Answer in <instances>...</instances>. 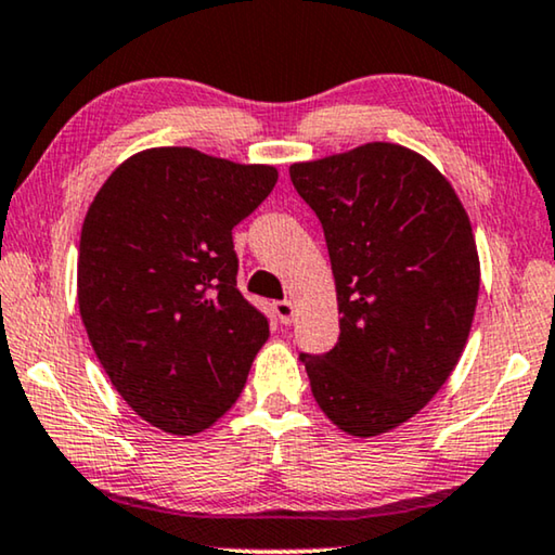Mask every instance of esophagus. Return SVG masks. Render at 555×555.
Returning <instances> with one entry per match:
<instances>
[{
	"label": "esophagus",
	"mask_w": 555,
	"mask_h": 555,
	"mask_svg": "<svg viewBox=\"0 0 555 555\" xmlns=\"http://www.w3.org/2000/svg\"><path fill=\"white\" fill-rule=\"evenodd\" d=\"M295 305L291 302V300H278L275 302V315H278V320L283 325H291L293 320H295Z\"/></svg>",
	"instance_id": "34e87169"
}]
</instances>
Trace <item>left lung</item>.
Here are the masks:
<instances>
[{"mask_svg":"<svg viewBox=\"0 0 555 555\" xmlns=\"http://www.w3.org/2000/svg\"><path fill=\"white\" fill-rule=\"evenodd\" d=\"M291 180L323 224L340 310L335 348L300 352L312 396L340 430L380 436L461 360L480 287L470 220L451 182L400 144L295 163Z\"/></svg>","mask_w":555,"mask_h":555,"instance_id":"8db88e82","label":"left lung"}]
</instances>
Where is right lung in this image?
I'll list each match as a JSON object with an SVG mask.
<instances>
[{"label": "right lung", "mask_w": 555, "mask_h": 555, "mask_svg": "<svg viewBox=\"0 0 555 555\" xmlns=\"http://www.w3.org/2000/svg\"><path fill=\"white\" fill-rule=\"evenodd\" d=\"M278 182L192 147L125 159L82 224L77 300L125 403L155 428L195 436L235 405L270 335L237 291L232 228Z\"/></svg>", "instance_id": "add662e5"}]
</instances>
